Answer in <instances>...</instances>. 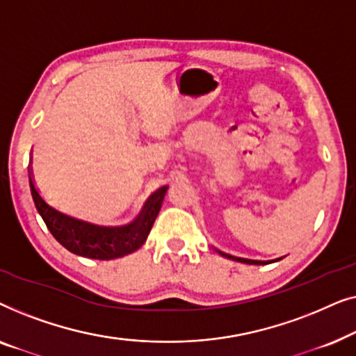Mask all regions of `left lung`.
Returning <instances> with one entry per match:
<instances>
[{
	"label": "left lung",
	"instance_id": "obj_1",
	"mask_svg": "<svg viewBox=\"0 0 356 356\" xmlns=\"http://www.w3.org/2000/svg\"><path fill=\"white\" fill-rule=\"evenodd\" d=\"M217 252L220 256H223V257H228V259H232V261H236V262H243V264H256V266H261V264H266L264 261H252V259H246V257H236V256H232V254H227V252H223V251H218L217 250Z\"/></svg>",
	"mask_w": 356,
	"mask_h": 356
}]
</instances>
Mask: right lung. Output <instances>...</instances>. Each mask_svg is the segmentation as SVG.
Masks as SVG:
<instances>
[{
	"label": "right lung",
	"mask_w": 356,
	"mask_h": 356,
	"mask_svg": "<svg viewBox=\"0 0 356 356\" xmlns=\"http://www.w3.org/2000/svg\"><path fill=\"white\" fill-rule=\"evenodd\" d=\"M29 183H31V193L37 211L51 235L56 238V241L72 254L100 261L116 259V257L131 254L144 245L168 189L163 186L152 194L139 220L128 227L111 228L79 220V218L56 211L55 207L43 201L32 181V177H29Z\"/></svg>",
	"instance_id": "right-lung-1"
}]
</instances>
